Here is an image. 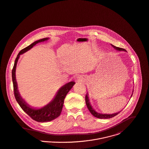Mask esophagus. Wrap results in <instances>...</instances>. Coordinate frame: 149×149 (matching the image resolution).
Returning <instances> with one entry per match:
<instances>
[{"label":"esophagus","mask_w":149,"mask_h":149,"mask_svg":"<svg viewBox=\"0 0 149 149\" xmlns=\"http://www.w3.org/2000/svg\"><path fill=\"white\" fill-rule=\"evenodd\" d=\"M77 82H83L84 81V79L82 78V77L79 76V77H77Z\"/></svg>","instance_id":"obj_1"}]
</instances>
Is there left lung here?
Wrapping results in <instances>:
<instances>
[{"mask_svg":"<svg viewBox=\"0 0 149 149\" xmlns=\"http://www.w3.org/2000/svg\"><path fill=\"white\" fill-rule=\"evenodd\" d=\"M111 45L115 49H116L117 51H125L126 52V51L123 49V48H119V47H115L113 45L111 44ZM133 94V93H132ZM132 95H131V97H132ZM89 94L88 93H86V97H85V101H86V104L87 105V107L89 109V111H90V112L95 118H99V119H110V118H112L113 117L116 116L118 114H119V113L121 112L120 111L118 113H113V114H103V113H98L97 112H96L94 109L92 107L91 105L90 104V102L89 98Z\"/></svg>","mask_w":149,"mask_h":149,"instance_id":"obj_1","label":"left lung"}]
</instances>
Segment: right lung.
I'll return each mask as SVG.
<instances>
[{
	"instance_id": "1",
	"label": "right lung",
	"mask_w": 149,
	"mask_h": 149,
	"mask_svg": "<svg viewBox=\"0 0 149 149\" xmlns=\"http://www.w3.org/2000/svg\"><path fill=\"white\" fill-rule=\"evenodd\" d=\"M49 38L48 37L44 38L36 41L35 42L30 44V45L22 49L18 54L15 59L14 65L12 70V80L13 83L14 92L17 102L22 109V110L25 112H26L31 119L41 123L51 121L59 116L63 107L64 98L67 94L75 85V82L74 81H71L63 85L58 91L55 97L49 103L41 108L37 109L31 107V106L28 104L27 102H26L25 101L20 95V94L18 89L17 82L16 81L15 71L17 64L21 55L30 50L31 48H32L35 45H36L38 42L47 41Z\"/></svg>"
}]
</instances>
